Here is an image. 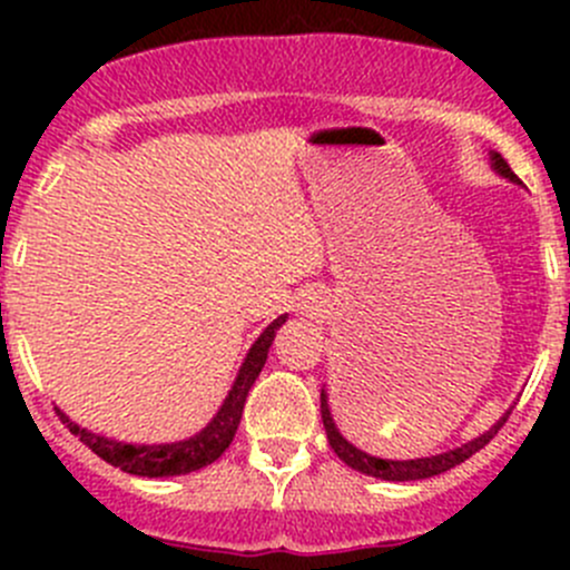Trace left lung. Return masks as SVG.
<instances>
[{"label": "left lung", "instance_id": "8db88e82", "mask_svg": "<svg viewBox=\"0 0 570 570\" xmlns=\"http://www.w3.org/2000/svg\"><path fill=\"white\" fill-rule=\"evenodd\" d=\"M491 168L497 170L499 176L508 178V181H519V176L510 170V165L504 163L502 154L491 151ZM320 411H322V424H325V433H327V444H331V450L336 452L338 458H342L344 463L350 465V469L361 471V474H370V476H377V480H389V482H411V480H428V476H435V474H444V471L455 469V465H461L463 461H469L474 452H480L482 446L488 444V441L493 439V435L499 433V428H502L504 422H508L510 411L513 407H508L504 411V416L499 419L497 424H491V428L485 430L482 435H476V439L465 441V444L455 446V450H446L441 452V455H430V458H416V461H389V458H375V455H366L364 450H358V446L350 444L347 439H344L342 433H338L336 422H333V413H331V405H327V392L322 389L320 394Z\"/></svg>", "mask_w": 570, "mask_h": 570}]
</instances>
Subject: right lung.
Listing matches in <instances>:
<instances>
[{
  "mask_svg": "<svg viewBox=\"0 0 570 570\" xmlns=\"http://www.w3.org/2000/svg\"><path fill=\"white\" fill-rule=\"evenodd\" d=\"M286 322V314H281L278 320L269 322L262 331V336L253 342V347L245 355L243 366L237 372V381H234L232 392L223 400L220 411L212 416V422L206 424L200 433L189 435L184 441H174V444H124V441L105 439L99 433H90V430L79 428L77 422L66 416V413L57 407L62 424L82 441L85 446H90V452L107 461L109 465H118L126 474L137 476H178L189 474V471H198L204 465L215 463L223 452L228 450V444L234 441V433L239 428V419H243L245 400H248L250 386L256 383L258 372H262L264 361H267L269 344H273L275 331Z\"/></svg>",
  "mask_w": 570,
  "mask_h": 570,
  "instance_id": "add662e5",
  "label": "right lung"
}]
</instances>
